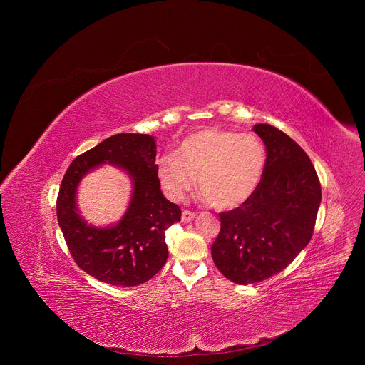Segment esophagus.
I'll return each instance as SVG.
<instances>
[{"instance_id": "obj_1", "label": "esophagus", "mask_w": 365, "mask_h": 365, "mask_svg": "<svg viewBox=\"0 0 365 365\" xmlns=\"http://www.w3.org/2000/svg\"><path fill=\"white\" fill-rule=\"evenodd\" d=\"M195 218H196V214L192 212V211H183V212H182V221H183V222H190V221H193Z\"/></svg>"}]
</instances>
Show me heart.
Returning a JSON list of instances; mask_svg holds the SVG:
<instances>
[{"label":"heart","instance_id":"b5f03b06","mask_svg":"<svg viewBox=\"0 0 365 365\" xmlns=\"http://www.w3.org/2000/svg\"><path fill=\"white\" fill-rule=\"evenodd\" d=\"M266 163L267 150L262 138L212 127L185 137L176 147V155H163L158 175L175 200L185 197L197 176L203 199L218 210H231L257 190Z\"/></svg>","mask_w":365,"mask_h":365}]
</instances>
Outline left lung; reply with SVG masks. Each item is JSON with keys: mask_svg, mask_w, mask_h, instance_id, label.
Returning <instances> with one entry per match:
<instances>
[{"mask_svg": "<svg viewBox=\"0 0 365 365\" xmlns=\"http://www.w3.org/2000/svg\"><path fill=\"white\" fill-rule=\"evenodd\" d=\"M267 150L264 176L238 207L221 212L211 252L231 282H263L284 270L309 244L322 199L317 170L304 150L269 124H255Z\"/></svg>", "mask_w": 365, "mask_h": 365, "instance_id": "obj_1", "label": "left lung"}]
</instances>
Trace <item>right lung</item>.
I'll return each instance as SVG.
<instances>
[{
    "label": "right lung",
    "mask_w": 365,
    "mask_h": 365,
    "mask_svg": "<svg viewBox=\"0 0 365 365\" xmlns=\"http://www.w3.org/2000/svg\"><path fill=\"white\" fill-rule=\"evenodd\" d=\"M155 141L147 134H115L71 163L58 195V222L75 263L89 276L113 286H138L166 264V230L180 221L182 211L160 190ZM110 163L133 180L128 212L115 226H88L76 205L80 179L92 168Z\"/></svg>",
    "instance_id": "1"
}]
</instances>
